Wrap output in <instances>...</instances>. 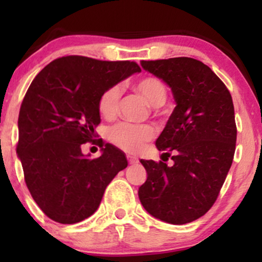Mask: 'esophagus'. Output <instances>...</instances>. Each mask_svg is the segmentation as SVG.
Here are the masks:
<instances>
[{
    "label": "esophagus",
    "mask_w": 262,
    "mask_h": 262,
    "mask_svg": "<svg viewBox=\"0 0 262 262\" xmlns=\"http://www.w3.org/2000/svg\"><path fill=\"white\" fill-rule=\"evenodd\" d=\"M127 158H128L129 164H137L138 162V158H135L133 155H127Z\"/></svg>",
    "instance_id": "1"
}]
</instances>
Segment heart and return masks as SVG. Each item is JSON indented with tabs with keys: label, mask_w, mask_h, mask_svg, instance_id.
Here are the masks:
<instances>
[{
	"label": "heart",
	"mask_w": 262,
	"mask_h": 262,
	"mask_svg": "<svg viewBox=\"0 0 262 262\" xmlns=\"http://www.w3.org/2000/svg\"><path fill=\"white\" fill-rule=\"evenodd\" d=\"M133 89L140 93L150 106L160 107L166 102L167 90L165 83L155 76H145L134 82ZM122 91L119 86H112L101 96L98 108L104 118H113L119 110ZM154 137V130L146 125H135L130 123H119L108 132V139L119 149L128 152H137L144 143Z\"/></svg>",
	"instance_id": "b5f03b06"
}]
</instances>
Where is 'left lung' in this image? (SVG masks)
Masks as SVG:
<instances>
[{
    "instance_id": "8db88e82",
    "label": "left lung",
    "mask_w": 262,
    "mask_h": 262,
    "mask_svg": "<svg viewBox=\"0 0 262 262\" xmlns=\"http://www.w3.org/2000/svg\"><path fill=\"white\" fill-rule=\"evenodd\" d=\"M140 64L170 87L176 107L155 141L165 155L173 152V165L141 159L148 177L138 191L139 200L149 214L162 222L189 223L213 206L233 162V100L217 75L196 59Z\"/></svg>"
}]
</instances>
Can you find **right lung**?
Masks as SVG:
<instances>
[{"instance_id": "obj_1", "label": "right lung", "mask_w": 262, "mask_h": 262, "mask_svg": "<svg viewBox=\"0 0 262 262\" xmlns=\"http://www.w3.org/2000/svg\"><path fill=\"white\" fill-rule=\"evenodd\" d=\"M140 68L133 61L62 56L32 81L18 117L17 154L33 200L62 224L79 223L100 206L104 189L128 165L125 154L102 143L101 156L81 146L96 137L101 96Z\"/></svg>"}]
</instances>
